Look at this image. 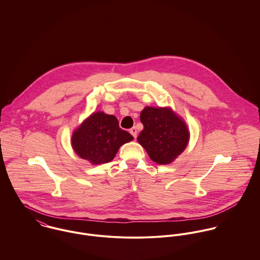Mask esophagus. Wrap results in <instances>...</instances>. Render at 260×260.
<instances>
[{
  "label": "esophagus",
  "instance_id": "1",
  "mask_svg": "<svg viewBox=\"0 0 260 260\" xmlns=\"http://www.w3.org/2000/svg\"><path fill=\"white\" fill-rule=\"evenodd\" d=\"M130 133L132 134V136H133L135 139L137 138V129H136L135 127H133V128L130 129Z\"/></svg>",
  "mask_w": 260,
  "mask_h": 260
}]
</instances>
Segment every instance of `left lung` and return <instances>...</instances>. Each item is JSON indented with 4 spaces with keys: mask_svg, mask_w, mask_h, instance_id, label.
<instances>
[{
    "mask_svg": "<svg viewBox=\"0 0 260 260\" xmlns=\"http://www.w3.org/2000/svg\"><path fill=\"white\" fill-rule=\"evenodd\" d=\"M140 121L144 128L137 140L154 162L168 164L186 148L189 132L185 123L169 109L146 107Z\"/></svg>",
    "mask_w": 260,
    "mask_h": 260,
    "instance_id": "8db88e82",
    "label": "left lung"
}]
</instances>
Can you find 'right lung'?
Listing matches in <instances>:
<instances>
[{
    "instance_id": "1",
    "label": "right lung",
    "mask_w": 260,
    "mask_h": 260,
    "mask_svg": "<svg viewBox=\"0 0 260 260\" xmlns=\"http://www.w3.org/2000/svg\"><path fill=\"white\" fill-rule=\"evenodd\" d=\"M131 140L133 136L119 127L115 116L97 112L75 131L72 145L81 158L100 164L110 162L120 146Z\"/></svg>"
}]
</instances>
